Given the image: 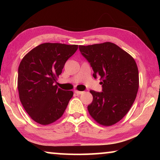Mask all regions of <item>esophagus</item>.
I'll return each mask as SVG.
<instances>
[{
	"instance_id": "34e87169",
	"label": "esophagus",
	"mask_w": 160,
	"mask_h": 160,
	"mask_svg": "<svg viewBox=\"0 0 160 160\" xmlns=\"http://www.w3.org/2000/svg\"><path fill=\"white\" fill-rule=\"evenodd\" d=\"M75 93L77 94V95H80V94H82L83 93V92L81 91H78V90H75Z\"/></svg>"
}]
</instances>
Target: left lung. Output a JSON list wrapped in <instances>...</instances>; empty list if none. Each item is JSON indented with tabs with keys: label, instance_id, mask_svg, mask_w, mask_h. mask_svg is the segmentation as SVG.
<instances>
[{
	"label": "left lung",
	"instance_id": "left-lung-1",
	"mask_svg": "<svg viewBox=\"0 0 160 160\" xmlns=\"http://www.w3.org/2000/svg\"><path fill=\"white\" fill-rule=\"evenodd\" d=\"M80 51L100 76L102 92L90 90L93 100L88 109L100 125L110 126L121 121L131 109L139 88V74L134 58L112 42L79 46Z\"/></svg>",
	"mask_w": 160,
	"mask_h": 160
}]
</instances>
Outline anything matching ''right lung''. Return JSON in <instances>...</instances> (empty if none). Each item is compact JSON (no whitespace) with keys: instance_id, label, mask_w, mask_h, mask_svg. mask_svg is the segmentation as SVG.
Wrapping results in <instances>:
<instances>
[{"instance_id":"add662e5","label":"right lung","mask_w":160,"mask_h":160,"mask_svg":"<svg viewBox=\"0 0 160 160\" xmlns=\"http://www.w3.org/2000/svg\"><path fill=\"white\" fill-rule=\"evenodd\" d=\"M78 45L44 43L24 56L18 68L19 97L26 112L41 125H48L63 116L73 92L54 83Z\"/></svg>"}]
</instances>
